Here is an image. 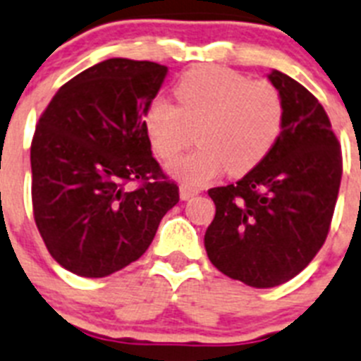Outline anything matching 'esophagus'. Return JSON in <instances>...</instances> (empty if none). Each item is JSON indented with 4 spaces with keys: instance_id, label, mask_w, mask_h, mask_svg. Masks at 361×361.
<instances>
[{
    "instance_id": "1",
    "label": "esophagus",
    "mask_w": 361,
    "mask_h": 361,
    "mask_svg": "<svg viewBox=\"0 0 361 361\" xmlns=\"http://www.w3.org/2000/svg\"><path fill=\"white\" fill-rule=\"evenodd\" d=\"M200 192V189H196V187H190V185H181L180 187V196L181 200H189L192 198V196H196Z\"/></svg>"
}]
</instances>
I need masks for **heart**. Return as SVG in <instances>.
<instances>
[{
	"mask_svg": "<svg viewBox=\"0 0 361 361\" xmlns=\"http://www.w3.org/2000/svg\"><path fill=\"white\" fill-rule=\"evenodd\" d=\"M165 97L148 102L145 130L154 152L172 159L192 141L200 147L171 163L178 180L200 185L227 169L244 174L277 143L284 119L283 95L269 80H250L233 69L207 66L185 73Z\"/></svg>",
	"mask_w": 361,
	"mask_h": 361,
	"instance_id": "obj_1",
	"label": "heart"
}]
</instances>
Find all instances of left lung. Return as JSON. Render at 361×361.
Here are the masks:
<instances>
[{
	"label": "left lung",
	"mask_w": 361,
	"mask_h": 361,
	"mask_svg": "<svg viewBox=\"0 0 361 361\" xmlns=\"http://www.w3.org/2000/svg\"><path fill=\"white\" fill-rule=\"evenodd\" d=\"M284 102L283 130L242 180L209 189L216 214L205 231L209 260L253 288H274L310 264L329 235L343 159L329 115L284 73H269Z\"/></svg>",
	"instance_id": "left-lung-1"
}]
</instances>
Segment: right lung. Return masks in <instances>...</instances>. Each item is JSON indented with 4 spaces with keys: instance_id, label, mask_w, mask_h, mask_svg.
<instances>
[{
    "instance_id": "1",
    "label": "right lung",
    "mask_w": 361,
    "mask_h": 361,
    "mask_svg": "<svg viewBox=\"0 0 361 361\" xmlns=\"http://www.w3.org/2000/svg\"><path fill=\"white\" fill-rule=\"evenodd\" d=\"M166 71L147 60H104L63 84L40 115L32 213L51 257L71 274L106 277L137 260L180 202L143 123Z\"/></svg>"
}]
</instances>
